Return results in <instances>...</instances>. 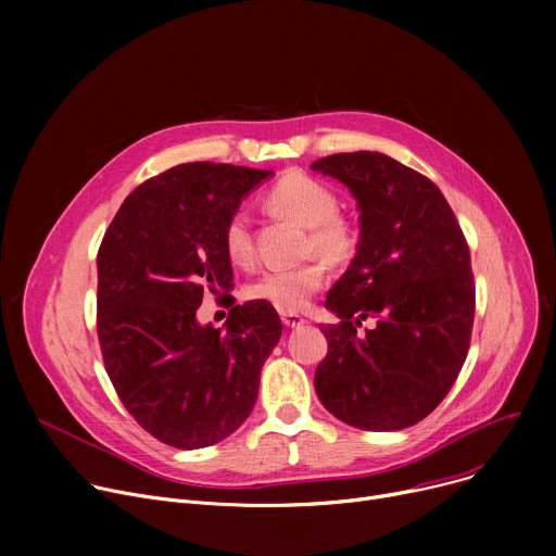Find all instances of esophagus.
<instances>
[{
	"label": "esophagus",
	"mask_w": 556,
	"mask_h": 556,
	"mask_svg": "<svg viewBox=\"0 0 556 556\" xmlns=\"http://www.w3.org/2000/svg\"><path fill=\"white\" fill-rule=\"evenodd\" d=\"M281 323L288 329H295V327H302L306 319L302 315H298V313H281Z\"/></svg>",
	"instance_id": "1"
}]
</instances>
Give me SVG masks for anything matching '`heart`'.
Listing matches in <instances>:
<instances>
[{
	"label": "heart",
	"instance_id": "1",
	"mask_svg": "<svg viewBox=\"0 0 556 556\" xmlns=\"http://www.w3.org/2000/svg\"><path fill=\"white\" fill-rule=\"evenodd\" d=\"M268 207L308 227L306 252L319 254L329 263H349L361 250V227L340 214V195L323 180L306 173H286L266 193ZM225 256L239 268H250L256 261L252 223L245 212H233L223 227ZM327 283V266L313 258L298 268L268 270L248 283L245 295L254 302L270 304L277 311H302L311 298Z\"/></svg>",
	"mask_w": 556,
	"mask_h": 556
}]
</instances>
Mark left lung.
I'll use <instances>...</instances> for the list:
<instances>
[{
	"instance_id": "obj_1",
	"label": "left lung",
	"mask_w": 556,
	"mask_h": 556,
	"mask_svg": "<svg viewBox=\"0 0 556 556\" xmlns=\"http://www.w3.org/2000/svg\"><path fill=\"white\" fill-rule=\"evenodd\" d=\"M311 168L344 182L361 210V250L325 302L340 323L319 325L329 352L315 392L354 428L415 426L444 401L469 354V243L440 187L383 153H336ZM367 316L377 327L358 332Z\"/></svg>"
}]
</instances>
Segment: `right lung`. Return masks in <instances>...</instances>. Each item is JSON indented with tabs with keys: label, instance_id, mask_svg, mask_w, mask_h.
<instances>
[{
	"label": "right lung",
	"instance_id": "obj_1",
	"mask_svg": "<svg viewBox=\"0 0 556 556\" xmlns=\"http://www.w3.org/2000/svg\"><path fill=\"white\" fill-rule=\"evenodd\" d=\"M273 170L191 162L139 185L97 254V331L110 381L135 421L173 448L212 446L252 413L281 338L270 304L231 306L200 327L202 295L233 283L225 220Z\"/></svg>",
	"mask_w": 556,
	"mask_h": 556
}]
</instances>
